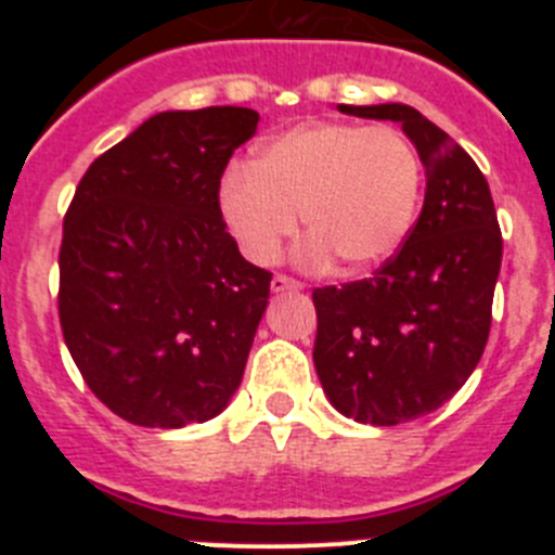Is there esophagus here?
<instances>
[{
    "mask_svg": "<svg viewBox=\"0 0 555 555\" xmlns=\"http://www.w3.org/2000/svg\"><path fill=\"white\" fill-rule=\"evenodd\" d=\"M302 283L292 281V278H286V274H274L272 278V292L274 294H283V292H300Z\"/></svg>",
    "mask_w": 555,
    "mask_h": 555,
    "instance_id": "obj_1",
    "label": "esophagus"
}]
</instances>
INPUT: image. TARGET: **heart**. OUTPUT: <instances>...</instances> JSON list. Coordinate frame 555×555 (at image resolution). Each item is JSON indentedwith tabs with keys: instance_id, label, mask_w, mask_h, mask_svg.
Segmentation results:
<instances>
[{
	"instance_id": "heart-1",
	"label": "heart",
	"mask_w": 555,
	"mask_h": 555,
	"mask_svg": "<svg viewBox=\"0 0 555 555\" xmlns=\"http://www.w3.org/2000/svg\"><path fill=\"white\" fill-rule=\"evenodd\" d=\"M423 197V160L389 125L313 121L292 127L224 175L219 210L253 263L278 261L297 233H311L302 261L333 258L350 274L372 272L403 247Z\"/></svg>"
}]
</instances>
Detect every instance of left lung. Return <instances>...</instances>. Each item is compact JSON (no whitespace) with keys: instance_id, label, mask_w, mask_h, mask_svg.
Returning a JSON list of instances; mask_svg holds the SVG:
<instances>
[{"instance_id":"obj_1","label":"left lung","mask_w":555,"mask_h":555,"mask_svg":"<svg viewBox=\"0 0 555 555\" xmlns=\"http://www.w3.org/2000/svg\"><path fill=\"white\" fill-rule=\"evenodd\" d=\"M338 111L403 127L425 166V203L403 249L370 281L313 292V366L338 414L411 423L448 403L483 356L503 258L498 214L475 160L416 107Z\"/></svg>"}]
</instances>
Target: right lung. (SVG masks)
<instances>
[{"label": "right lung", "instance_id": "obj_1", "mask_svg": "<svg viewBox=\"0 0 555 555\" xmlns=\"http://www.w3.org/2000/svg\"><path fill=\"white\" fill-rule=\"evenodd\" d=\"M249 107L164 111L88 166L61 244V327L88 389L141 428L228 409L269 302L219 180L258 130Z\"/></svg>", "mask_w": 555, "mask_h": 555}]
</instances>
